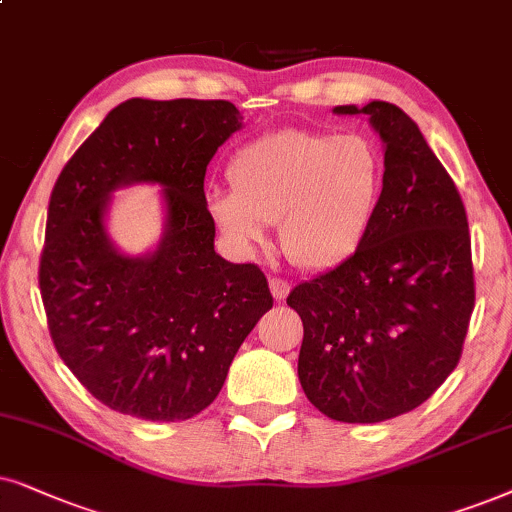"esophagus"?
Instances as JSON below:
<instances>
[{
    "mask_svg": "<svg viewBox=\"0 0 512 512\" xmlns=\"http://www.w3.org/2000/svg\"><path fill=\"white\" fill-rule=\"evenodd\" d=\"M269 288H271V295H274L276 302H281V299L288 297L290 292V283L283 281V278H269Z\"/></svg>",
    "mask_w": 512,
    "mask_h": 512,
    "instance_id": "1",
    "label": "esophagus"
}]
</instances>
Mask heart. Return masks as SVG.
Listing matches in <instances>:
<instances>
[{
    "mask_svg": "<svg viewBox=\"0 0 512 512\" xmlns=\"http://www.w3.org/2000/svg\"><path fill=\"white\" fill-rule=\"evenodd\" d=\"M229 192L210 196V215L241 248L267 241L278 224L285 257L327 271L363 248L384 196L386 163L365 135L281 128L231 154Z\"/></svg>",
    "mask_w": 512,
    "mask_h": 512,
    "instance_id": "obj_1",
    "label": "heart"
}]
</instances>
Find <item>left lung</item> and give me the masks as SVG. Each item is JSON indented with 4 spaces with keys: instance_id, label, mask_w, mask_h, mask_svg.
Instances as JSON below:
<instances>
[{
    "instance_id": "8db88e82",
    "label": "left lung",
    "mask_w": 512,
    "mask_h": 512,
    "mask_svg": "<svg viewBox=\"0 0 512 512\" xmlns=\"http://www.w3.org/2000/svg\"><path fill=\"white\" fill-rule=\"evenodd\" d=\"M335 112L367 114L384 140V196L363 248L288 295L304 325L297 374L325 417L377 424L426 403L459 363L475 306L468 217L403 109Z\"/></svg>"
}]
</instances>
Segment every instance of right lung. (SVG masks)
I'll list each match as a JSON object with an SVG mask.
<instances>
[{
  "label": "right lung",
  "instance_id": "1",
  "mask_svg": "<svg viewBox=\"0 0 512 512\" xmlns=\"http://www.w3.org/2000/svg\"><path fill=\"white\" fill-rule=\"evenodd\" d=\"M241 128L227 100L121 102L60 170L39 290L58 356L109 410L182 421L213 403L238 346L274 306L257 264L215 252L203 180ZM167 189V231L152 256L126 258L104 231L108 192Z\"/></svg>",
  "mask_w": 512,
  "mask_h": 512
}]
</instances>
